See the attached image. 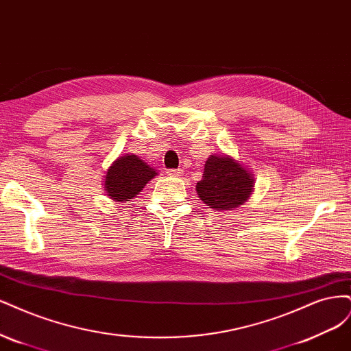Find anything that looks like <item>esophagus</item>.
I'll return each instance as SVG.
<instances>
[{
    "mask_svg": "<svg viewBox=\"0 0 351 351\" xmlns=\"http://www.w3.org/2000/svg\"><path fill=\"white\" fill-rule=\"evenodd\" d=\"M166 173H167V176H172V178H180V176H182V171H179V169H169Z\"/></svg>",
    "mask_w": 351,
    "mask_h": 351,
    "instance_id": "esophagus-1",
    "label": "esophagus"
}]
</instances>
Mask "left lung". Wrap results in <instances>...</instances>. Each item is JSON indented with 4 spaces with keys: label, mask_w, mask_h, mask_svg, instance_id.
<instances>
[{
    "label": "left lung",
    "mask_w": 351,
    "mask_h": 351,
    "mask_svg": "<svg viewBox=\"0 0 351 351\" xmlns=\"http://www.w3.org/2000/svg\"><path fill=\"white\" fill-rule=\"evenodd\" d=\"M255 178L250 167L229 154H211L202 179L197 182L198 198L208 208L229 211L242 207L254 192Z\"/></svg>",
    "instance_id": "8db88e82"
}]
</instances>
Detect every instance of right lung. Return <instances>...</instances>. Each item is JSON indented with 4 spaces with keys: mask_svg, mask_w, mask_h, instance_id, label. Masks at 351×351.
Wrapping results in <instances>:
<instances>
[{
    "mask_svg": "<svg viewBox=\"0 0 351 351\" xmlns=\"http://www.w3.org/2000/svg\"><path fill=\"white\" fill-rule=\"evenodd\" d=\"M157 175L156 169L147 165L137 154H123L109 166L104 176L106 197L115 202H128Z\"/></svg>",
    "mask_w": 351,
    "mask_h": 351,
    "instance_id": "right-lung-1",
    "label": "right lung"
}]
</instances>
